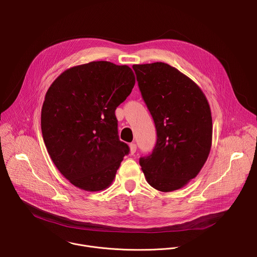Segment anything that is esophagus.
<instances>
[{
    "mask_svg": "<svg viewBox=\"0 0 257 257\" xmlns=\"http://www.w3.org/2000/svg\"><path fill=\"white\" fill-rule=\"evenodd\" d=\"M129 148H130V154H131V155H134V154L136 153V149H137L136 144H135V143H130V144H129Z\"/></svg>",
    "mask_w": 257,
    "mask_h": 257,
    "instance_id": "obj_1",
    "label": "esophagus"
}]
</instances>
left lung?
<instances>
[{
	"instance_id": "left-lung-1",
	"label": "left lung",
	"mask_w": 257,
	"mask_h": 257,
	"mask_svg": "<svg viewBox=\"0 0 257 257\" xmlns=\"http://www.w3.org/2000/svg\"><path fill=\"white\" fill-rule=\"evenodd\" d=\"M142 97L154 118L157 143L140 158L146 181L163 192L187 185L204 166L211 148L210 106L201 88L163 62L133 65Z\"/></svg>"
}]
</instances>
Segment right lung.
<instances>
[{
    "label": "right lung",
    "instance_id": "obj_1",
    "mask_svg": "<svg viewBox=\"0 0 257 257\" xmlns=\"http://www.w3.org/2000/svg\"><path fill=\"white\" fill-rule=\"evenodd\" d=\"M134 84L129 66L93 61L65 70L48 89L43 138L53 163L74 186L95 192L112 185L129 153L119 139L115 111Z\"/></svg>",
    "mask_w": 257,
    "mask_h": 257
}]
</instances>
